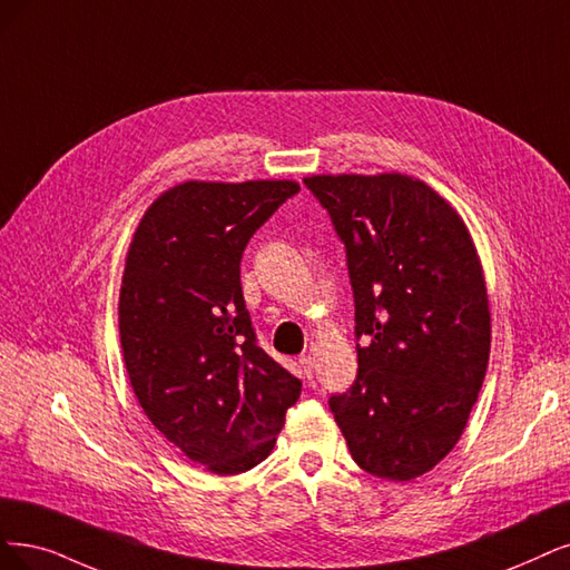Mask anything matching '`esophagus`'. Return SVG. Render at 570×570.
Returning a JSON list of instances; mask_svg holds the SVG:
<instances>
[{"label":"esophagus","mask_w":570,"mask_h":570,"mask_svg":"<svg viewBox=\"0 0 570 570\" xmlns=\"http://www.w3.org/2000/svg\"><path fill=\"white\" fill-rule=\"evenodd\" d=\"M298 364L303 366V373H305L307 377H312V368H314V356H312V354H303L301 360H298Z\"/></svg>","instance_id":"34e87169"}]
</instances>
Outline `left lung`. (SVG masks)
Listing matches in <instances>:
<instances>
[{
	"instance_id": "left-lung-1",
	"label": "left lung",
	"mask_w": 570,
	"mask_h": 570,
	"mask_svg": "<svg viewBox=\"0 0 570 570\" xmlns=\"http://www.w3.org/2000/svg\"><path fill=\"white\" fill-rule=\"evenodd\" d=\"M345 244L360 371L335 415L364 472L411 481L468 425L491 352L476 248L455 208L402 174L312 176Z\"/></svg>"
}]
</instances>
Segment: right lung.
Wrapping results in <instances>:
<instances>
[{
	"mask_svg": "<svg viewBox=\"0 0 570 570\" xmlns=\"http://www.w3.org/2000/svg\"><path fill=\"white\" fill-rule=\"evenodd\" d=\"M298 189L187 180L145 210L126 256L119 335L138 404L214 474L263 462L301 396L298 377L258 345L239 274L248 239Z\"/></svg>",
	"mask_w": 570,
	"mask_h": 570,
	"instance_id": "right-lung-1",
	"label": "right lung"
}]
</instances>
